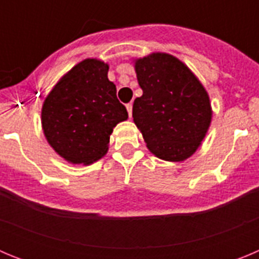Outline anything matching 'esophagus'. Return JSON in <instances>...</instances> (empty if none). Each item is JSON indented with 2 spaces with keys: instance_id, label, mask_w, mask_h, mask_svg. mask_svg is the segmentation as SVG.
<instances>
[{
  "instance_id": "34e87169",
  "label": "esophagus",
  "mask_w": 259,
  "mask_h": 259,
  "mask_svg": "<svg viewBox=\"0 0 259 259\" xmlns=\"http://www.w3.org/2000/svg\"><path fill=\"white\" fill-rule=\"evenodd\" d=\"M125 107H127L128 115H130V118H131V115H132V104H127V105H125Z\"/></svg>"
}]
</instances>
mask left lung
I'll return each mask as SVG.
<instances>
[{
	"mask_svg": "<svg viewBox=\"0 0 259 259\" xmlns=\"http://www.w3.org/2000/svg\"><path fill=\"white\" fill-rule=\"evenodd\" d=\"M132 62L143 89L132 116L146 148L163 161L188 159L211 124L209 93L191 68L168 53L154 52Z\"/></svg>",
	"mask_w": 259,
	"mask_h": 259,
	"instance_id": "1",
	"label": "left lung"
}]
</instances>
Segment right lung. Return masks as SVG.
Segmentation results:
<instances>
[{
  "label": "right lung",
  "instance_id": "1",
  "mask_svg": "<svg viewBox=\"0 0 259 259\" xmlns=\"http://www.w3.org/2000/svg\"><path fill=\"white\" fill-rule=\"evenodd\" d=\"M109 65L85 58L68 70L41 107V127L48 144L71 164L88 166L105 157L110 135L128 119L107 77Z\"/></svg>",
  "mask_w": 259,
  "mask_h": 259
}]
</instances>
